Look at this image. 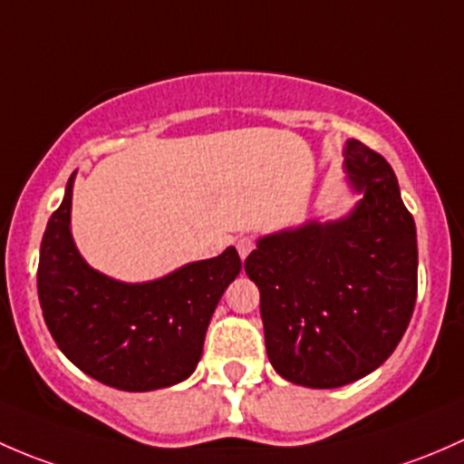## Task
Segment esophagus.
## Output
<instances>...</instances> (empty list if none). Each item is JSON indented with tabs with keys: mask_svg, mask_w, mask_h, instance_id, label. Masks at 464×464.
Here are the masks:
<instances>
[{
	"mask_svg": "<svg viewBox=\"0 0 464 464\" xmlns=\"http://www.w3.org/2000/svg\"><path fill=\"white\" fill-rule=\"evenodd\" d=\"M237 250H238V256H241V259H246V256L250 255L252 250H255V238H252V237H241L237 241Z\"/></svg>",
	"mask_w": 464,
	"mask_h": 464,
	"instance_id": "esophagus-1",
	"label": "esophagus"
}]
</instances>
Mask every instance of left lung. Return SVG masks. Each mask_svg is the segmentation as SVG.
I'll list each match as a JSON object with an SVG mask.
<instances>
[{
	"instance_id": "8db88e82",
	"label": "left lung",
	"mask_w": 464,
	"mask_h": 464,
	"mask_svg": "<svg viewBox=\"0 0 464 464\" xmlns=\"http://www.w3.org/2000/svg\"><path fill=\"white\" fill-rule=\"evenodd\" d=\"M343 169L360 197L351 212L266 234L246 259L261 293L267 360L308 389H337L384 364L418 295L415 223L393 169L353 138Z\"/></svg>"
}]
</instances>
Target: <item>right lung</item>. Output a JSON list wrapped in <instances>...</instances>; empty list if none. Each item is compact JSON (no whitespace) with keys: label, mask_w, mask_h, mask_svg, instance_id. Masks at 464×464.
Wrapping results in <instances>:
<instances>
[{"label":"right lung","mask_w":464,"mask_h":464,"mask_svg":"<svg viewBox=\"0 0 464 464\" xmlns=\"http://www.w3.org/2000/svg\"><path fill=\"white\" fill-rule=\"evenodd\" d=\"M75 171L40 247L37 295L57 348L93 380L131 393L188 380L203 355L218 299L241 272L230 246L142 284L111 279L82 259L71 234Z\"/></svg>","instance_id":"1"}]
</instances>
